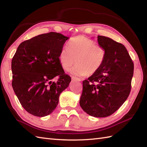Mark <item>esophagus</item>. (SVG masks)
I'll return each mask as SVG.
<instances>
[{
	"mask_svg": "<svg viewBox=\"0 0 147 147\" xmlns=\"http://www.w3.org/2000/svg\"><path fill=\"white\" fill-rule=\"evenodd\" d=\"M72 80L77 81V82H81V80H82L81 79H80V78H77V77H72Z\"/></svg>",
	"mask_w": 147,
	"mask_h": 147,
	"instance_id": "esophagus-1",
	"label": "esophagus"
}]
</instances>
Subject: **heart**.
Instances as JSON below:
<instances>
[{
	"mask_svg": "<svg viewBox=\"0 0 147 147\" xmlns=\"http://www.w3.org/2000/svg\"><path fill=\"white\" fill-rule=\"evenodd\" d=\"M105 49L96 45L92 40L83 35L73 37L68 42V47H63L59 54V61L66 70L69 71L75 63L72 74L83 77L96 73L103 64Z\"/></svg>",
	"mask_w": 147,
	"mask_h": 147,
	"instance_id": "1",
	"label": "heart"
}]
</instances>
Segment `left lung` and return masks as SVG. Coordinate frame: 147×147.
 I'll use <instances>...</instances> for the list:
<instances>
[{
    "mask_svg": "<svg viewBox=\"0 0 147 147\" xmlns=\"http://www.w3.org/2000/svg\"><path fill=\"white\" fill-rule=\"evenodd\" d=\"M97 41L105 50L104 61L83 82L80 105L88 115L102 118L116 112L129 95L134 63L123 44L101 35Z\"/></svg>",
    "mask_w": 147,
    "mask_h": 147,
    "instance_id": "obj_1",
    "label": "left lung"
}]
</instances>
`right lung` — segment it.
Returning a JSON list of instances; mask_svg holds the SVG:
<instances>
[{
    "mask_svg": "<svg viewBox=\"0 0 147 147\" xmlns=\"http://www.w3.org/2000/svg\"><path fill=\"white\" fill-rule=\"evenodd\" d=\"M68 38L54 32L39 35L22 42L13 57V89L23 107L34 116L51 113L71 81L59 61ZM56 76L59 80L53 82Z\"/></svg>",
    "mask_w": 147,
    "mask_h": 147,
    "instance_id": "add662e5",
    "label": "right lung"
}]
</instances>
